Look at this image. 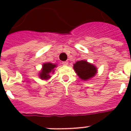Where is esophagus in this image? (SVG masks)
<instances>
[{
	"mask_svg": "<svg viewBox=\"0 0 131 131\" xmlns=\"http://www.w3.org/2000/svg\"><path fill=\"white\" fill-rule=\"evenodd\" d=\"M62 65L64 66H67L69 64V62L67 61H64V62H62Z\"/></svg>",
	"mask_w": 131,
	"mask_h": 131,
	"instance_id": "esophagus-1",
	"label": "esophagus"
}]
</instances>
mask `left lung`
Masks as SVG:
<instances>
[{
	"label": "left lung",
	"instance_id": "8db88e82",
	"mask_svg": "<svg viewBox=\"0 0 131 131\" xmlns=\"http://www.w3.org/2000/svg\"><path fill=\"white\" fill-rule=\"evenodd\" d=\"M73 69L79 78L84 81L91 79L97 73L96 67L84 60L76 62L73 64Z\"/></svg>",
	"mask_w": 131,
	"mask_h": 131
}]
</instances>
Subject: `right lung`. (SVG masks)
Segmentation results:
<instances>
[{
  "mask_svg": "<svg viewBox=\"0 0 131 131\" xmlns=\"http://www.w3.org/2000/svg\"><path fill=\"white\" fill-rule=\"evenodd\" d=\"M57 64L51 62H45L43 64L42 69L39 73V77L42 80H48L51 78V74L53 73L55 68L57 67Z\"/></svg>",
  "mask_w": 131,
  "mask_h": 131,
  "instance_id": "right-lung-1",
  "label": "right lung"
}]
</instances>
